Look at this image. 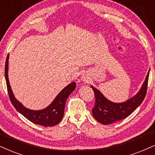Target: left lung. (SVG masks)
I'll list each match as a JSON object with an SVG mask.
<instances>
[{
	"mask_svg": "<svg viewBox=\"0 0 155 155\" xmlns=\"http://www.w3.org/2000/svg\"><path fill=\"white\" fill-rule=\"evenodd\" d=\"M149 73L150 70L138 93L128 101L120 104L108 101L98 90L91 86L95 98L94 107L92 110L93 116L95 120L102 124L108 125L124 119L134 111L137 107L142 104L146 96Z\"/></svg>",
	"mask_w": 155,
	"mask_h": 155,
	"instance_id": "obj_1",
	"label": "left lung"
}]
</instances>
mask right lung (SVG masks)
I'll return each instance as SVG.
<instances>
[{"mask_svg": "<svg viewBox=\"0 0 155 155\" xmlns=\"http://www.w3.org/2000/svg\"><path fill=\"white\" fill-rule=\"evenodd\" d=\"M8 54L6 57L5 64V78L6 81L8 93L11 104L25 118H27L32 123L43 126V127H53L61 121L64 116V106L68 96L75 89V82L69 84L52 101V103L45 109L40 110H33L26 108L16 99L13 95L12 90L10 86L8 76Z\"/></svg>", "mask_w": 155, "mask_h": 155, "instance_id": "add662e5", "label": "right lung"}]
</instances>
